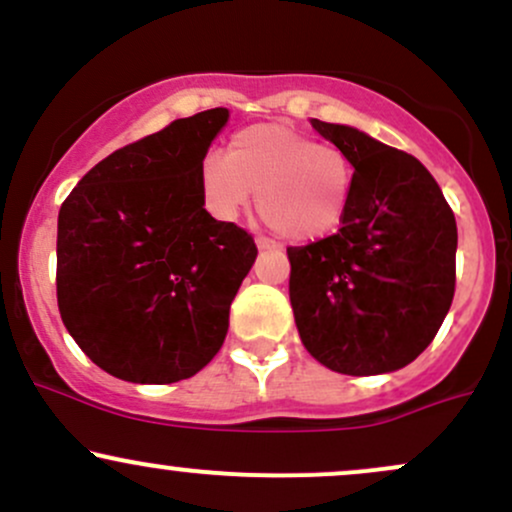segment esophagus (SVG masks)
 Here are the masks:
<instances>
[{
	"mask_svg": "<svg viewBox=\"0 0 512 512\" xmlns=\"http://www.w3.org/2000/svg\"><path fill=\"white\" fill-rule=\"evenodd\" d=\"M255 243H257V250H279V245L272 243V240H267V238H257Z\"/></svg>",
	"mask_w": 512,
	"mask_h": 512,
	"instance_id": "obj_1",
	"label": "esophagus"
}]
</instances>
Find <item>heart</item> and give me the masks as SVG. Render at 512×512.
<instances>
[{
	"label": "heart",
	"mask_w": 512,
	"mask_h": 512,
	"mask_svg": "<svg viewBox=\"0 0 512 512\" xmlns=\"http://www.w3.org/2000/svg\"><path fill=\"white\" fill-rule=\"evenodd\" d=\"M199 197L219 221H236L257 192V209L281 238L313 243L344 221L354 163L339 146L317 144L298 129L262 122L240 129L228 154L199 163Z\"/></svg>",
	"instance_id": "heart-1"
}]
</instances>
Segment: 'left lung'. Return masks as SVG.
I'll list each match as a JSON object with an SVG mask.
<instances>
[{"mask_svg":"<svg viewBox=\"0 0 512 512\" xmlns=\"http://www.w3.org/2000/svg\"><path fill=\"white\" fill-rule=\"evenodd\" d=\"M354 163L334 236L289 248V296L308 354L344 375L414 361L455 296L457 223L424 163L361 129L310 120Z\"/></svg>","mask_w":512,"mask_h":512,"instance_id":"1","label":"left lung"}]
</instances>
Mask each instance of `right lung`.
<instances>
[{"label": "right lung", "mask_w": 512, "mask_h": 512, "mask_svg": "<svg viewBox=\"0 0 512 512\" xmlns=\"http://www.w3.org/2000/svg\"><path fill=\"white\" fill-rule=\"evenodd\" d=\"M228 110L170 122L93 166L57 219V305L67 332L127 383L192 378L219 354L255 240L216 221L199 163Z\"/></svg>", "instance_id": "right-lung-1"}]
</instances>
